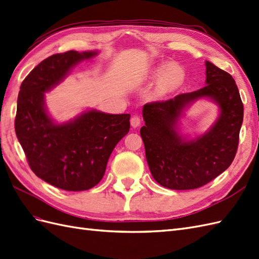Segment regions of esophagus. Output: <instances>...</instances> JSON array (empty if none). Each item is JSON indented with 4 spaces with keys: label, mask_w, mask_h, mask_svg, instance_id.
<instances>
[{
    "label": "esophagus",
    "mask_w": 259,
    "mask_h": 259,
    "mask_svg": "<svg viewBox=\"0 0 259 259\" xmlns=\"http://www.w3.org/2000/svg\"><path fill=\"white\" fill-rule=\"evenodd\" d=\"M130 123H131V125H132V127H134V128L139 127V125L141 124V119H140V117H139V116H132L131 119H130Z\"/></svg>",
    "instance_id": "1"
}]
</instances>
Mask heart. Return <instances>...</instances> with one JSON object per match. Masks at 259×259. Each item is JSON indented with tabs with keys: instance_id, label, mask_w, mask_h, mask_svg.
I'll list each match as a JSON object with an SVG mask.
<instances>
[{
	"instance_id": "heart-1",
	"label": "heart",
	"mask_w": 259,
	"mask_h": 259,
	"mask_svg": "<svg viewBox=\"0 0 259 259\" xmlns=\"http://www.w3.org/2000/svg\"><path fill=\"white\" fill-rule=\"evenodd\" d=\"M151 76L160 78L158 91L161 93H168L180 88L186 78V73L182 65L166 62L155 66L151 72Z\"/></svg>"
}]
</instances>
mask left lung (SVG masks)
Segmentation results:
<instances>
[{
    "label": "left lung",
    "mask_w": 259,
    "mask_h": 259,
    "mask_svg": "<svg viewBox=\"0 0 259 259\" xmlns=\"http://www.w3.org/2000/svg\"><path fill=\"white\" fill-rule=\"evenodd\" d=\"M205 86L168 101L143 106L145 125L140 135L151 174L162 186L195 189L208 184L233 162L243 122V103L234 78L213 63L205 62ZM201 97L213 99L221 116L208 133L194 141H184L176 125L182 109Z\"/></svg>",
    "instance_id": "obj_1"
}]
</instances>
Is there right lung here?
Masks as SVG:
<instances>
[{
	"label": "right lung",
	"instance_id": "obj_1",
	"mask_svg": "<svg viewBox=\"0 0 259 259\" xmlns=\"http://www.w3.org/2000/svg\"><path fill=\"white\" fill-rule=\"evenodd\" d=\"M96 55L74 50L52 55L30 71L18 93L15 132L29 167L63 190H88L101 182L112 150L130 129L129 114L90 110L58 124L46 111L45 92L62 81L73 65Z\"/></svg>",
	"mask_w": 259,
	"mask_h": 259
}]
</instances>
